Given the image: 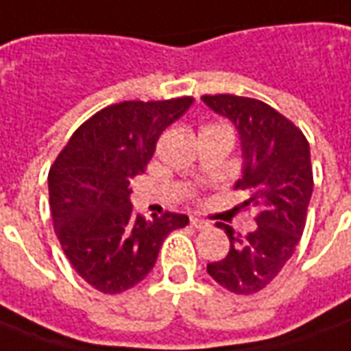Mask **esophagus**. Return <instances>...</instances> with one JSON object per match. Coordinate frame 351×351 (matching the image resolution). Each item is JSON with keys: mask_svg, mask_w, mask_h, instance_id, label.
I'll use <instances>...</instances> for the list:
<instances>
[{"mask_svg": "<svg viewBox=\"0 0 351 351\" xmlns=\"http://www.w3.org/2000/svg\"><path fill=\"white\" fill-rule=\"evenodd\" d=\"M192 226L197 228V230H205V228L210 226V222L209 220H205V218L192 217Z\"/></svg>", "mask_w": 351, "mask_h": 351, "instance_id": "esophagus-1", "label": "esophagus"}]
</instances>
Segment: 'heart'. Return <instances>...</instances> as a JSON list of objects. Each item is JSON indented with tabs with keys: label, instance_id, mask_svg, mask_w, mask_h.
Returning <instances> with one entry per match:
<instances>
[{
	"label": "heart",
	"instance_id": "heart-1",
	"mask_svg": "<svg viewBox=\"0 0 351 351\" xmlns=\"http://www.w3.org/2000/svg\"><path fill=\"white\" fill-rule=\"evenodd\" d=\"M210 127H222V125H207V127H203V129H210ZM203 129H201V131H203Z\"/></svg>",
	"mask_w": 351,
	"mask_h": 351
}]
</instances>
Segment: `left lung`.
Here are the masks:
<instances>
[{
    "label": "left lung",
    "mask_w": 351,
    "mask_h": 351,
    "mask_svg": "<svg viewBox=\"0 0 351 351\" xmlns=\"http://www.w3.org/2000/svg\"><path fill=\"white\" fill-rule=\"evenodd\" d=\"M203 102L234 121L243 148L247 192L241 209L256 210V230L241 235L220 224L230 239L226 258L207 264V274L235 295H254L269 285L302 237L313 190L310 144L289 117L266 102L235 95H203Z\"/></svg>",
    "instance_id": "1"
}]
</instances>
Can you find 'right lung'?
Wrapping results in <instances>:
<instances>
[{
	"label": "right lung",
	"instance_id": "obj_1",
	"mask_svg": "<svg viewBox=\"0 0 351 351\" xmlns=\"http://www.w3.org/2000/svg\"><path fill=\"white\" fill-rule=\"evenodd\" d=\"M192 97L125 100L82 123L49 171L53 226L73 269L93 289L119 295L141 283L173 230L188 217L146 220L129 201V182L144 173L161 133L192 106Z\"/></svg>",
	"mask_w": 351,
	"mask_h": 351
}]
</instances>
